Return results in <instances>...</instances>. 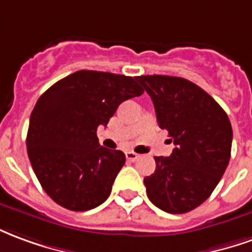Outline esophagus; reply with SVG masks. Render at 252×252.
Wrapping results in <instances>:
<instances>
[{
  "mask_svg": "<svg viewBox=\"0 0 252 252\" xmlns=\"http://www.w3.org/2000/svg\"><path fill=\"white\" fill-rule=\"evenodd\" d=\"M138 158H140V155H137L135 152H131V151L126 152V158H127L129 161H135Z\"/></svg>",
  "mask_w": 252,
  "mask_h": 252,
  "instance_id": "esophagus-1",
  "label": "esophagus"
}]
</instances>
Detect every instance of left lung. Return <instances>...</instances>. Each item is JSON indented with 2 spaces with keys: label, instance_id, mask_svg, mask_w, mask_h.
Returning a JSON list of instances; mask_svg holds the SVG:
<instances>
[{
  "label": "left lung",
  "instance_id": "8db88e82",
  "mask_svg": "<svg viewBox=\"0 0 252 252\" xmlns=\"http://www.w3.org/2000/svg\"><path fill=\"white\" fill-rule=\"evenodd\" d=\"M137 81L175 145L169 158H155L156 169L144 179L148 198L167 213H187L210 197L225 172L231 122L210 94L186 78L153 74Z\"/></svg>",
  "mask_w": 252,
  "mask_h": 252
}]
</instances>
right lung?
<instances>
[{
  "instance_id": "right-lung-1",
  "label": "right lung",
  "mask_w": 252,
  "mask_h": 252,
  "mask_svg": "<svg viewBox=\"0 0 252 252\" xmlns=\"http://www.w3.org/2000/svg\"><path fill=\"white\" fill-rule=\"evenodd\" d=\"M142 94L137 77L78 70L37 99L27 151L39 183L54 202L85 212L108 198L126 158L101 146L96 130L107 126L121 103Z\"/></svg>"
}]
</instances>
